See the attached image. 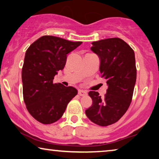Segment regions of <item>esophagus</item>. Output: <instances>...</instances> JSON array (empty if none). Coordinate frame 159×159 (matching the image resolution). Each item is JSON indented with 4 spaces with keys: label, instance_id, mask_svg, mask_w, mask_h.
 <instances>
[{
    "label": "esophagus",
    "instance_id": "obj_1",
    "mask_svg": "<svg viewBox=\"0 0 159 159\" xmlns=\"http://www.w3.org/2000/svg\"><path fill=\"white\" fill-rule=\"evenodd\" d=\"M78 94L80 96H86L87 95H88V93H87V91L85 90H80L78 91Z\"/></svg>",
    "mask_w": 159,
    "mask_h": 159
}]
</instances>
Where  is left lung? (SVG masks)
I'll list each match as a JSON object with an SVG mask.
<instances>
[{
	"label": "left lung",
	"instance_id": "8db88e82",
	"mask_svg": "<svg viewBox=\"0 0 159 159\" xmlns=\"http://www.w3.org/2000/svg\"><path fill=\"white\" fill-rule=\"evenodd\" d=\"M92 44L91 50L101 59V77L106 80L108 87L103 98L95 91L89 92L93 105L85 114L93 123L105 127L118 121L129 107L136 82L135 58L132 48L120 38Z\"/></svg>",
	"mask_w": 159,
	"mask_h": 159
}]
</instances>
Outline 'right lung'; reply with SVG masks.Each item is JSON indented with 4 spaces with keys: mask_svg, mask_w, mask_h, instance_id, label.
<instances>
[{
    "mask_svg": "<svg viewBox=\"0 0 159 159\" xmlns=\"http://www.w3.org/2000/svg\"><path fill=\"white\" fill-rule=\"evenodd\" d=\"M45 35L30 45L21 71L23 98L31 116L44 125L56 122L77 95L73 87L53 83L54 76L64 68L67 54L82 44Z\"/></svg>",
    "mask_w": 159,
    "mask_h": 159,
    "instance_id": "obj_1",
    "label": "right lung"
}]
</instances>
